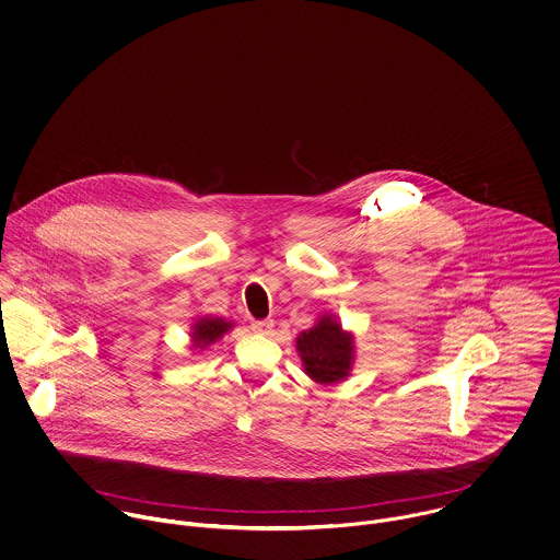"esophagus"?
<instances>
[{"label": "esophagus", "instance_id": "esophagus-1", "mask_svg": "<svg viewBox=\"0 0 560 560\" xmlns=\"http://www.w3.org/2000/svg\"><path fill=\"white\" fill-rule=\"evenodd\" d=\"M250 329L255 331V334H270V329H272V320H253L250 323Z\"/></svg>", "mask_w": 560, "mask_h": 560}]
</instances>
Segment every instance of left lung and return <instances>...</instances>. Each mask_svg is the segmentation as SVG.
Listing matches in <instances>:
<instances>
[{
	"instance_id": "obj_1",
	"label": "left lung",
	"mask_w": 560,
	"mask_h": 560,
	"mask_svg": "<svg viewBox=\"0 0 560 560\" xmlns=\"http://www.w3.org/2000/svg\"><path fill=\"white\" fill-rule=\"evenodd\" d=\"M305 372L318 383H336L348 376L352 361V337L341 331L331 316L296 339Z\"/></svg>"
}]
</instances>
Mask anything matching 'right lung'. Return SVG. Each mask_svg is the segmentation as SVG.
Returning a JSON list of instances; mask_svg holds the SVG:
<instances>
[{
	"instance_id": "add662e5",
	"label": "right lung",
	"mask_w": 560,
	"mask_h": 560,
	"mask_svg": "<svg viewBox=\"0 0 560 560\" xmlns=\"http://www.w3.org/2000/svg\"><path fill=\"white\" fill-rule=\"evenodd\" d=\"M231 329V323H224L221 318H201L197 325H195V343L199 348H206L208 343L217 341L219 337L223 336L224 331Z\"/></svg>"
}]
</instances>
